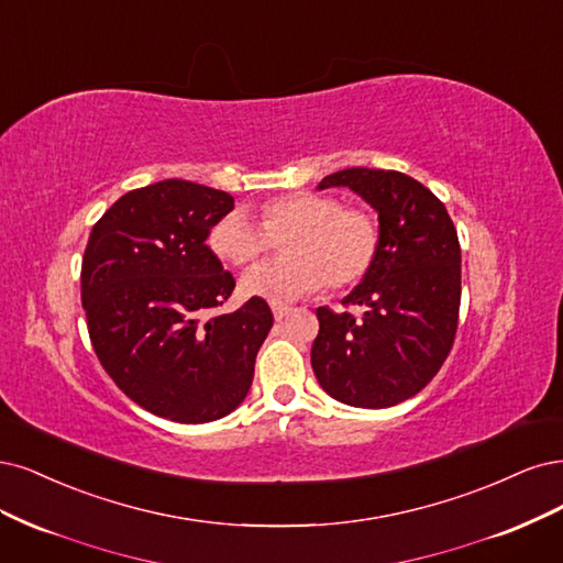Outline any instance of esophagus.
<instances>
[{
    "instance_id": "obj_1",
    "label": "esophagus",
    "mask_w": 563,
    "mask_h": 563,
    "mask_svg": "<svg viewBox=\"0 0 563 563\" xmlns=\"http://www.w3.org/2000/svg\"><path fill=\"white\" fill-rule=\"evenodd\" d=\"M271 311H274V318L280 322L289 311H292V308H289V306H283V303H274V306H271Z\"/></svg>"
}]
</instances>
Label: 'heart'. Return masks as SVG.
Returning a JSON list of instances; mask_svg holds the SVG:
<instances>
[{
    "label": "heart",
    "mask_w": 563,
    "mask_h": 563,
    "mask_svg": "<svg viewBox=\"0 0 563 563\" xmlns=\"http://www.w3.org/2000/svg\"><path fill=\"white\" fill-rule=\"evenodd\" d=\"M262 225L235 208L214 222L210 247L233 266H247L283 243L285 260L260 264L241 280L247 297L287 303L328 283L346 289L369 274L380 247L376 217L341 206L330 194L295 191L271 198L260 208Z\"/></svg>",
    "instance_id": "heart-1"
}]
</instances>
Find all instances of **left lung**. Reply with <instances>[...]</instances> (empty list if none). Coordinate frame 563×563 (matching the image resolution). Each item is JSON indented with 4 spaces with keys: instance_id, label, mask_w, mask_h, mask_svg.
<instances>
[{
    "instance_id": "obj_1",
    "label": "left lung",
    "mask_w": 563,
    "mask_h": 563,
    "mask_svg": "<svg viewBox=\"0 0 563 563\" xmlns=\"http://www.w3.org/2000/svg\"><path fill=\"white\" fill-rule=\"evenodd\" d=\"M349 187L378 212L380 247L343 306H320L311 365L334 400L386 409L423 390L446 360L459 328L461 245L444 203L397 170L346 168L318 189Z\"/></svg>"
}]
</instances>
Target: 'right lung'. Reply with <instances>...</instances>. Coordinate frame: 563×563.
Listing matches in <instances>:
<instances>
[{
    "label": "right lung",
    "mask_w": 563,
    "mask_h": 563,
    "mask_svg": "<svg viewBox=\"0 0 563 563\" xmlns=\"http://www.w3.org/2000/svg\"><path fill=\"white\" fill-rule=\"evenodd\" d=\"M233 196L187 179L133 189L96 222L81 303L104 372L135 405L177 423L231 413L274 324L264 299L203 320L235 287L206 245Z\"/></svg>",
    "instance_id": "add662e5"
}]
</instances>
